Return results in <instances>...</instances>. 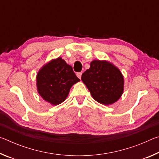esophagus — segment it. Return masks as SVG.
<instances>
[{
    "mask_svg": "<svg viewBox=\"0 0 159 159\" xmlns=\"http://www.w3.org/2000/svg\"><path fill=\"white\" fill-rule=\"evenodd\" d=\"M81 75H82V73L81 72H78V73H76V76H78V78L79 79H81Z\"/></svg>",
    "mask_w": 159,
    "mask_h": 159,
    "instance_id": "obj_1",
    "label": "esophagus"
}]
</instances>
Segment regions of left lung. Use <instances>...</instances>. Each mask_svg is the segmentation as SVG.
I'll list each match as a JSON object with an SVG mask.
<instances>
[{
	"label": "left lung",
	"mask_w": 159,
	"mask_h": 159,
	"mask_svg": "<svg viewBox=\"0 0 159 159\" xmlns=\"http://www.w3.org/2000/svg\"><path fill=\"white\" fill-rule=\"evenodd\" d=\"M82 81L95 100L104 105L116 102L123 92L124 79L117 67L107 61L93 60L82 74Z\"/></svg>",
	"instance_id": "left-lung-1"
}]
</instances>
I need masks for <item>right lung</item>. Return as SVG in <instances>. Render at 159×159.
I'll return each mask as SVG.
<instances>
[{
  "mask_svg": "<svg viewBox=\"0 0 159 159\" xmlns=\"http://www.w3.org/2000/svg\"><path fill=\"white\" fill-rule=\"evenodd\" d=\"M80 81L72 67L61 57L51 60L38 72L37 90L44 100L58 105L68 97L70 88Z\"/></svg>",
  "mask_w": 159,
  "mask_h": 159,
  "instance_id": "1",
  "label": "right lung"
}]
</instances>
